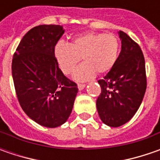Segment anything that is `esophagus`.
<instances>
[{"mask_svg": "<svg viewBox=\"0 0 160 160\" xmlns=\"http://www.w3.org/2000/svg\"><path fill=\"white\" fill-rule=\"evenodd\" d=\"M77 87L79 90H83L85 87V84L84 83H77Z\"/></svg>", "mask_w": 160, "mask_h": 160, "instance_id": "34e87169", "label": "esophagus"}]
</instances>
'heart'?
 I'll list each match as a JSON object with an SVG mask.
<instances>
[{"label":"heart","mask_w":160,"mask_h":160,"mask_svg":"<svg viewBox=\"0 0 160 160\" xmlns=\"http://www.w3.org/2000/svg\"><path fill=\"white\" fill-rule=\"evenodd\" d=\"M119 42L112 34L87 32L76 37L69 45L58 43L55 56L61 71L68 75L82 58L84 63L75 71L74 77L84 81L97 73L105 74L112 68L118 54Z\"/></svg>","instance_id":"heart-1"}]
</instances>
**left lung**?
I'll use <instances>...</instances> for the list:
<instances>
[{"instance_id": "8db88e82", "label": "left lung", "mask_w": 160, "mask_h": 160, "mask_svg": "<svg viewBox=\"0 0 160 160\" xmlns=\"http://www.w3.org/2000/svg\"><path fill=\"white\" fill-rule=\"evenodd\" d=\"M121 52L112 68L98 81L102 92L96 107L102 121L118 127L138 110L147 88L143 53L137 42L119 31Z\"/></svg>"}]
</instances>
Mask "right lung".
Instances as JSON below:
<instances>
[{"mask_svg":"<svg viewBox=\"0 0 160 160\" xmlns=\"http://www.w3.org/2000/svg\"><path fill=\"white\" fill-rule=\"evenodd\" d=\"M65 30L59 25L30 29L12 58V77L22 109L41 126L54 128L70 116L77 83L64 76L55 57V46Z\"/></svg>","mask_w":160,"mask_h":160,"instance_id":"obj_1","label":"right lung"}]
</instances>
